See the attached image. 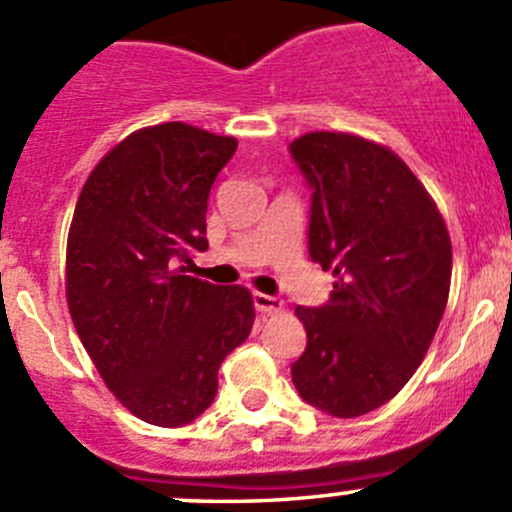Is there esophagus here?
Instances as JSON below:
<instances>
[{
    "instance_id": "34e87169",
    "label": "esophagus",
    "mask_w": 512,
    "mask_h": 512,
    "mask_svg": "<svg viewBox=\"0 0 512 512\" xmlns=\"http://www.w3.org/2000/svg\"><path fill=\"white\" fill-rule=\"evenodd\" d=\"M252 302H255L257 312L262 314H277L282 312V307H285L282 297H272V294H262V292L252 294Z\"/></svg>"
}]
</instances>
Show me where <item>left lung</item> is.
Wrapping results in <instances>:
<instances>
[{
  "instance_id": "1",
  "label": "left lung",
  "mask_w": 512,
  "mask_h": 512,
  "mask_svg": "<svg viewBox=\"0 0 512 512\" xmlns=\"http://www.w3.org/2000/svg\"><path fill=\"white\" fill-rule=\"evenodd\" d=\"M289 156L312 190L309 257L334 275L322 307H297L307 347L299 396L337 418L394 399L433 342L451 289V237L399 156L349 133H307Z\"/></svg>"
}]
</instances>
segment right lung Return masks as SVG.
I'll use <instances>...</instances> for the list:
<instances>
[{
  "mask_svg": "<svg viewBox=\"0 0 512 512\" xmlns=\"http://www.w3.org/2000/svg\"><path fill=\"white\" fill-rule=\"evenodd\" d=\"M237 141L188 123L141 128L86 180L66 245V299L81 344L118 401L153 426L195 421L218 369L250 337L240 285L180 275L208 250L210 188Z\"/></svg>",
  "mask_w": 512,
  "mask_h": 512,
  "instance_id": "1",
  "label": "right lung"
}]
</instances>
